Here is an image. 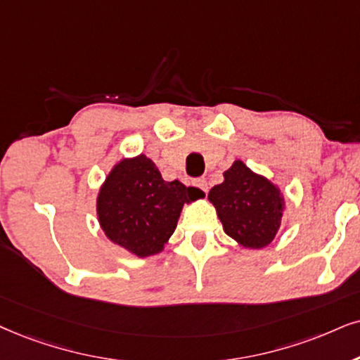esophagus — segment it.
Returning <instances> with one entry per match:
<instances>
[{"mask_svg":"<svg viewBox=\"0 0 360 360\" xmlns=\"http://www.w3.org/2000/svg\"><path fill=\"white\" fill-rule=\"evenodd\" d=\"M194 186H195V188L201 189L202 193H207V181L204 179V177H201V179H195L194 181Z\"/></svg>","mask_w":360,"mask_h":360,"instance_id":"obj_1","label":"esophagus"}]
</instances>
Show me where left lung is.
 <instances>
[{
	"instance_id": "1",
	"label": "left lung",
	"mask_w": 360,
	"mask_h": 360,
	"mask_svg": "<svg viewBox=\"0 0 360 360\" xmlns=\"http://www.w3.org/2000/svg\"><path fill=\"white\" fill-rule=\"evenodd\" d=\"M224 233L251 249L266 248L281 227L284 201L279 189L243 161L224 172V183L209 191Z\"/></svg>"
}]
</instances>
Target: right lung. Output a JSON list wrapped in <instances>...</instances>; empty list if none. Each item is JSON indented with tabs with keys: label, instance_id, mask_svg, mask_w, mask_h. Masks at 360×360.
Instances as JSON below:
<instances>
[{
	"label": "right lung",
	"instance_id": "obj_1",
	"mask_svg": "<svg viewBox=\"0 0 360 360\" xmlns=\"http://www.w3.org/2000/svg\"><path fill=\"white\" fill-rule=\"evenodd\" d=\"M198 188L167 183L151 159H124L109 172L98 195V217L112 243L148 257L162 251L186 202L202 198Z\"/></svg>",
	"mask_w": 360,
	"mask_h": 360
}]
</instances>
